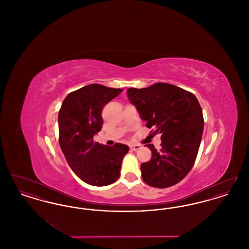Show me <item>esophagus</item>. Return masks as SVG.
Returning a JSON list of instances; mask_svg holds the SVG:
<instances>
[{
	"instance_id": "esophagus-1",
	"label": "esophagus",
	"mask_w": 249,
	"mask_h": 249,
	"mask_svg": "<svg viewBox=\"0 0 249 249\" xmlns=\"http://www.w3.org/2000/svg\"><path fill=\"white\" fill-rule=\"evenodd\" d=\"M139 148H141V145H140V144H135V143L130 144V150H132V151H136V150L139 149Z\"/></svg>"
}]
</instances>
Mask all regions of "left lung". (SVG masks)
Segmentation results:
<instances>
[{
    "label": "left lung",
    "instance_id": "obj_1",
    "mask_svg": "<svg viewBox=\"0 0 249 249\" xmlns=\"http://www.w3.org/2000/svg\"><path fill=\"white\" fill-rule=\"evenodd\" d=\"M147 128L161 134L160 148L146 144L152 157L141 164L142 180L164 189L180 182L196 160L203 130L201 107L190 91L175 85L156 83L148 88H130L127 91ZM150 131V132H151Z\"/></svg>",
    "mask_w": 249,
    "mask_h": 249
}]
</instances>
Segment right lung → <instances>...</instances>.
I'll use <instances>...</instances> for the list:
<instances>
[{"mask_svg":"<svg viewBox=\"0 0 249 249\" xmlns=\"http://www.w3.org/2000/svg\"><path fill=\"white\" fill-rule=\"evenodd\" d=\"M123 91L90 84L67 95L59 111V142L72 172L89 185L103 187L119 179L123 157L129 146L93 142L102 130L105 106Z\"/></svg>","mask_w":249,"mask_h":249,"instance_id":"right-lung-1","label":"right lung"}]
</instances>
